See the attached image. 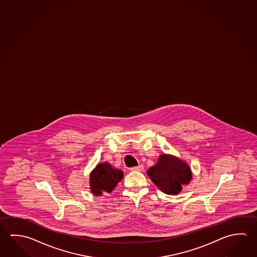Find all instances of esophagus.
Wrapping results in <instances>:
<instances>
[{
    "label": "esophagus",
    "instance_id": "esophagus-1",
    "mask_svg": "<svg viewBox=\"0 0 257 257\" xmlns=\"http://www.w3.org/2000/svg\"><path fill=\"white\" fill-rule=\"evenodd\" d=\"M131 171H144V166L143 165H139V166L132 167L130 169Z\"/></svg>",
    "mask_w": 257,
    "mask_h": 257
}]
</instances>
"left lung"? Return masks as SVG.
<instances>
[{
  "mask_svg": "<svg viewBox=\"0 0 257 257\" xmlns=\"http://www.w3.org/2000/svg\"><path fill=\"white\" fill-rule=\"evenodd\" d=\"M147 174L159 189L168 195L180 193L183 185L191 180V171L185 162L171 155L162 154L156 165L151 167Z\"/></svg>",
  "mask_w": 257,
  "mask_h": 257,
  "instance_id": "left-lung-1",
  "label": "left lung"
}]
</instances>
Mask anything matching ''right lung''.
Returning a JSON list of instances; mask_svg holds the SVG:
<instances>
[{
	"label": "right lung",
	"mask_w": 257,
	"mask_h": 257,
	"mask_svg": "<svg viewBox=\"0 0 257 257\" xmlns=\"http://www.w3.org/2000/svg\"><path fill=\"white\" fill-rule=\"evenodd\" d=\"M122 177V171L114 169L107 162L98 164L91 173V191L94 195H101L104 192L110 193Z\"/></svg>",
	"instance_id": "obj_1"
}]
</instances>
